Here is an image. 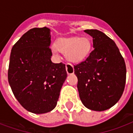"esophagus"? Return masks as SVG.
<instances>
[{
	"mask_svg": "<svg viewBox=\"0 0 133 133\" xmlns=\"http://www.w3.org/2000/svg\"><path fill=\"white\" fill-rule=\"evenodd\" d=\"M65 68H66V71L68 74L70 75L72 74V73H74V68H73V67L72 66V65H70V64H66Z\"/></svg>",
	"mask_w": 133,
	"mask_h": 133,
	"instance_id": "34e87169",
	"label": "esophagus"
}]
</instances>
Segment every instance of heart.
<instances>
[{"instance_id": "b5f03b06", "label": "heart", "mask_w": 133, "mask_h": 133, "mask_svg": "<svg viewBox=\"0 0 133 133\" xmlns=\"http://www.w3.org/2000/svg\"><path fill=\"white\" fill-rule=\"evenodd\" d=\"M91 40L88 37L73 36L59 39L53 48V52L58 55V51L65 54L68 61L79 63L84 61L91 52Z\"/></svg>"}]
</instances>
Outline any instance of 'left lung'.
Masks as SVG:
<instances>
[{"label": "left lung", "mask_w": 133, "mask_h": 133, "mask_svg": "<svg viewBox=\"0 0 133 133\" xmlns=\"http://www.w3.org/2000/svg\"><path fill=\"white\" fill-rule=\"evenodd\" d=\"M84 32L93 38L94 49L84 61L74 65L79 98L87 109L102 111L121 99L126 79L125 61L115 42L97 29Z\"/></svg>", "instance_id": "1"}]
</instances>
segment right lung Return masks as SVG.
Masks as SVG:
<instances>
[{
  "mask_svg": "<svg viewBox=\"0 0 133 133\" xmlns=\"http://www.w3.org/2000/svg\"><path fill=\"white\" fill-rule=\"evenodd\" d=\"M50 44V29L33 28L11 50L9 84L19 104L33 114L48 113L56 107L67 77L65 65L51 61Z\"/></svg>",
  "mask_w": 133,
  "mask_h": 133,
  "instance_id": "add662e5",
  "label": "right lung"
}]
</instances>
